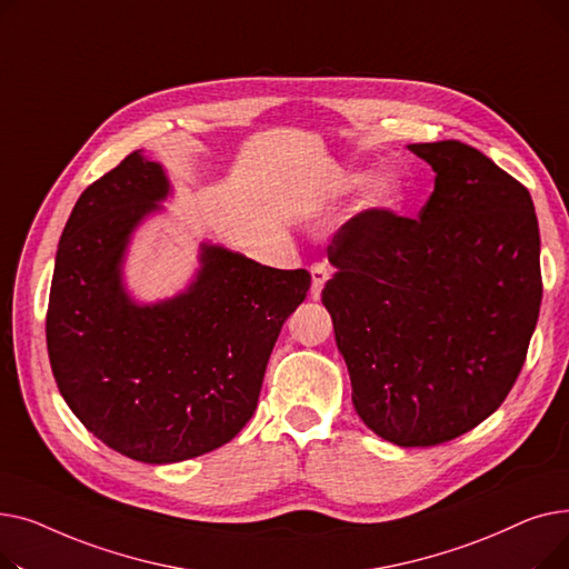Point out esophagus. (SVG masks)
<instances>
[{
	"mask_svg": "<svg viewBox=\"0 0 569 569\" xmlns=\"http://www.w3.org/2000/svg\"><path fill=\"white\" fill-rule=\"evenodd\" d=\"M330 274H332L330 264H325V262H313L311 264V297H313V300H318V297H320L327 279H330Z\"/></svg>",
	"mask_w": 569,
	"mask_h": 569,
	"instance_id": "obj_1",
	"label": "esophagus"
}]
</instances>
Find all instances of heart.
<instances>
[{"label":"heart","instance_id":"obj_1","mask_svg":"<svg viewBox=\"0 0 569 569\" xmlns=\"http://www.w3.org/2000/svg\"><path fill=\"white\" fill-rule=\"evenodd\" d=\"M365 182H367V177L362 172H350L341 179V191L360 189ZM401 200H403V184L399 182V177H395V174L378 177L373 187L367 193V204L371 209H392Z\"/></svg>","mask_w":569,"mask_h":569}]
</instances>
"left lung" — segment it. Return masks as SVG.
I'll return each mask as SVG.
<instances>
[{
  "mask_svg": "<svg viewBox=\"0 0 569 569\" xmlns=\"http://www.w3.org/2000/svg\"><path fill=\"white\" fill-rule=\"evenodd\" d=\"M433 172L417 219H350L322 290L352 406L382 440L429 447L498 410L542 305L540 228L528 189L459 140L408 144Z\"/></svg>",
  "mask_w": 569,
  "mask_h": 569,
  "instance_id": "obj_1",
  "label": "left lung"
}]
</instances>
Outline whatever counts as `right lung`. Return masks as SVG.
Returning <instances> with one entry per match:
<instances>
[{
  "label": "right lung",
  "mask_w": 569,
  "mask_h": 569,
  "mask_svg": "<svg viewBox=\"0 0 569 569\" xmlns=\"http://www.w3.org/2000/svg\"><path fill=\"white\" fill-rule=\"evenodd\" d=\"M172 196L161 163L129 154L87 187L59 239L46 339L59 392L114 452L177 463L217 450L251 420L307 269H274L202 242L191 283L138 302L124 283L133 232Z\"/></svg>",
  "instance_id": "obj_1"
}]
</instances>
